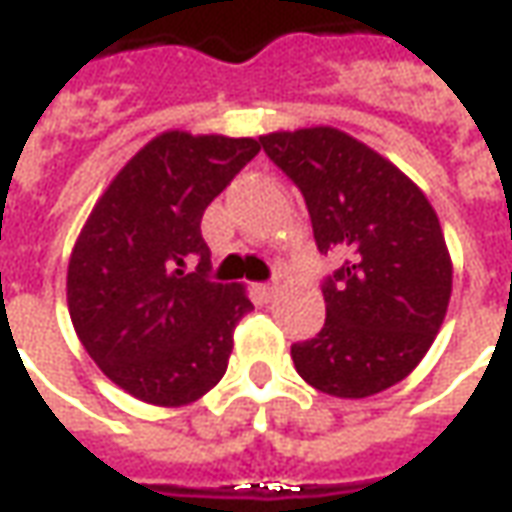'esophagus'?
I'll return each mask as SVG.
<instances>
[{"label":"esophagus","mask_w":512,"mask_h":512,"mask_svg":"<svg viewBox=\"0 0 512 512\" xmlns=\"http://www.w3.org/2000/svg\"><path fill=\"white\" fill-rule=\"evenodd\" d=\"M274 288H277V285H274V283H263V285H257V291H260V294H263V297H271V294H274Z\"/></svg>","instance_id":"1"}]
</instances>
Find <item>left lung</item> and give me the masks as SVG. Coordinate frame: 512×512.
I'll return each instance as SVG.
<instances>
[{
	"mask_svg": "<svg viewBox=\"0 0 512 512\" xmlns=\"http://www.w3.org/2000/svg\"><path fill=\"white\" fill-rule=\"evenodd\" d=\"M263 151L300 187L322 255L339 249L325 328L291 344L297 373L333 398L395 387L429 353L451 300L437 212L406 173L330 125L274 131Z\"/></svg>",
	"mask_w": 512,
	"mask_h": 512,
	"instance_id": "1",
	"label": "left lung"
}]
</instances>
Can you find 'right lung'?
Returning <instances> with one entry per match:
<instances>
[{
  "label": "right lung",
  "mask_w": 512,
  "mask_h": 512,
  "mask_svg": "<svg viewBox=\"0 0 512 512\" xmlns=\"http://www.w3.org/2000/svg\"><path fill=\"white\" fill-rule=\"evenodd\" d=\"M257 151L252 137L165 131L83 224L66 269L69 316L103 375L139 401L187 406L227 373L252 302L243 285L207 280L201 215Z\"/></svg>",
  "instance_id": "right-lung-1"
}]
</instances>
